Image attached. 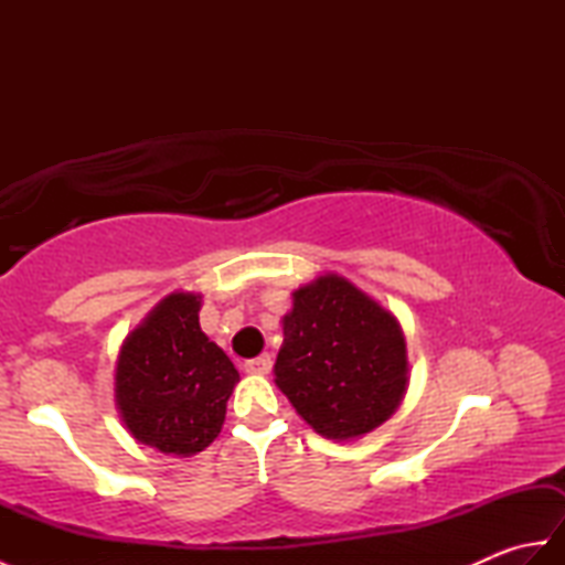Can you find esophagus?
<instances>
[{"mask_svg": "<svg viewBox=\"0 0 565 565\" xmlns=\"http://www.w3.org/2000/svg\"><path fill=\"white\" fill-rule=\"evenodd\" d=\"M245 371L252 376H264L269 374L271 371V356L269 354H262L257 359H249V362H245Z\"/></svg>", "mask_w": 565, "mask_h": 565, "instance_id": "34e87169", "label": "esophagus"}]
</instances>
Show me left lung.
<instances>
[{
    "mask_svg": "<svg viewBox=\"0 0 565 565\" xmlns=\"http://www.w3.org/2000/svg\"><path fill=\"white\" fill-rule=\"evenodd\" d=\"M274 381L318 435L347 441L395 413L407 388L398 320L344 276H318L294 291Z\"/></svg>",
    "mask_w": 565,
    "mask_h": 565,
    "instance_id": "1",
    "label": "left lung"
}]
</instances>
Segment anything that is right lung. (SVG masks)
<instances>
[{
  "label": "right lung",
  "mask_w": 565,
  "mask_h": 565,
  "mask_svg": "<svg viewBox=\"0 0 565 565\" xmlns=\"http://www.w3.org/2000/svg\"><path fill=\"white\" fill-rule=\"evenodd\" d=\"M201 296L174 291L128 334L116 405L128 431L162 454L191 456L218 437L237 369L199 326Z\"/></svg>",
  "instance_id": "obj_1"
}]
</instances>
